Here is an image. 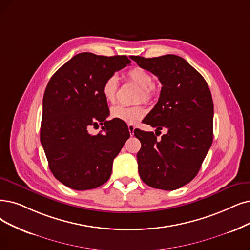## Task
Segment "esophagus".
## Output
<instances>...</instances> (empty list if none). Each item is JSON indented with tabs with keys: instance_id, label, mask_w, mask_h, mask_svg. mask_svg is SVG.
<instances>
[{
	"instance_id": "esophagus-1",
	"label": "esophagus",
	"mask_w": 250,
	"mask_h": 250,
	"mask_svg": "<svg viewBox=\"0 0 250 250\" xmlns=\"http://www.w3.org/2000/svg\"><path fill=\"white\" fill-rule=\"evenodd\" d=\"M128 129H129V132H130V135H131V136H133L135 127H134L132 124H129V125H128Z\"/></svg>"
}]
</instances>
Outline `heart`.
Returning <instances> with one entry per match:
<instances>
[{
	"instance_id": "1",
	"label": "heart",
	"mask_w": 250,
	"mask_h": 250,
	"mask_svg": "<svg viewBox=\"0 0 250 250\" xmlns=\"http://www.w3.org/2000/svg\"><path fill=\"white\" fill-rule=\"evenodd\" d=\"M127 78L129 81L134 83L141 88V92L137 96V101L151 102L154 96V78L146 72V69L141 67L131 68L127 73ZM118 91V78L113 75L104 80L102 86V93L105 102L113 104L116 102ZM146 115V109L142 104L134 105H122L117 104L111 108V117L120 121H123L129 124H135L141 121Z\"/></svg>"
}]
</instances>
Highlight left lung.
<instances>
[{"label":"left lung","mask_w":250,"mask_h":250,"mask_svg":"<svg viewBox=\"0 0 250 250\" xmlns=\"http://www.w3.org/2000/svg\"><path fill=\"white\" fill-rule=\"evenodd\" d=\"M131 59L162 84L159 101L145 123L156 131L167 130L161 139L154 132L134 130L142 143L136 156L139 176L149 187L173 191L197 175L211 146L212 96L201 74L181 56Z\"/></svg>","instance_id":"1"}]
</instances>
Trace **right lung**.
<instances>
[{"label": "right lung", "mask_w": 250, "mask_h": 250, "mask_svg": "<svg viewBox=\"0 0 250 250\" xmlns=\"http://www.w3.org/2000/svg\"><path fill=\"white\" fill-rule=\"evenodd\" d=\"M125 55H75L51 77L43 97L40 139L49 168L64 186L85 191L111 176L113 161L130 136L120 120L109 115L103 96L104 80L130 63ZM102 125L96 136L92 125Z\"/></svg>", "instance_id": "1"}]
</instances>
